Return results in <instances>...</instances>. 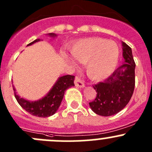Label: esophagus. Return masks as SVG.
Masks as SVG:
<instances>
[{
	"mask_svg": "<svg viewBox=\"0 0 152 152\" xmlns=\"http://www.w3.org/2000/svg\"><path fill=\"white\" fill-rule=\"evenodd\" d=\"M74 83H75V85H76V87H85V84H84V82H82V81L81 80V79H79V77H77V76L75 78Z\"/></svg>",
	"mask_w": 152,
	"mask_h": 152,
	"instance_id": "esophagus-1",
	"label": "esophagus"
}]
</instances>
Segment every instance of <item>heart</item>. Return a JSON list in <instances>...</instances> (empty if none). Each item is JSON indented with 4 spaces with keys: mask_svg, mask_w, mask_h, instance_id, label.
<instances>
[{
    "mask_svg": "<svg viewBox=\"0 0 152 152\" xmlns=\"http://www.w3.org/2000/svg\"><path fill=\"white\" fill-rule=\"evenodd\" d=\"M69 51L74 60L85 64L87 76L96 81L106 79L114 71L120 53L115 42L99 37L81 39L73 44ZM62 56L68 59L64 53Z\"/></svg>",
    "mask_w": 152,
    "mask_h": 152,
    "instance_id": "obj_1",
    "label": "heart"
}]
</instances>
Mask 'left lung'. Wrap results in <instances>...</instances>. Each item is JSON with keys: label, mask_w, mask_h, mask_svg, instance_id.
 <instances>
[{"label": "left lung", "mask_w": 152, "mask_h": 152, "mask_svg": "<svg viewBox=\"0 0 152 152\" xmlns=\"http://www.w3.org/2000/svg\"><path fill=\"white\" fill-rule=\"evenodd\" d=\"M124 63L104 82L93 85L96 91L95 100L90 102L96 114L110 116L121 111L132 96L135 85L134 69L132 48L122 42Z\"/></svg>", "instance_id": "1"}]
</instances>
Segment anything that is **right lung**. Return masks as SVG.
Masks as SVG:
<instances>
[{
  "instance_id": "obj_1",
  "label": "right lung",
  "mask_w": 152,
  "mask_h": 152,
  "mask_svg": "<svg viewBox=\"0 0 152 152\" xmlns=\"http://www.w3.org/2000/svg\"><path fill=\"white\" fill-rule=\"evenodd\" d=\"M47 35L52 38L57 37V35L54 33H49L47 34ZM39 41H40L39 39H35L27 45V46L33 45L34 43ZM74 79L75 76L71 75L61 76L56 80L52 88L43 98L34 102H31L18 96L15 87L13 86L15 99L22 108L32 115L41 118L49 117L55 114L59 109L65 95V90L69 87L74 86Z\"/></svg>"
}]
</instances>
